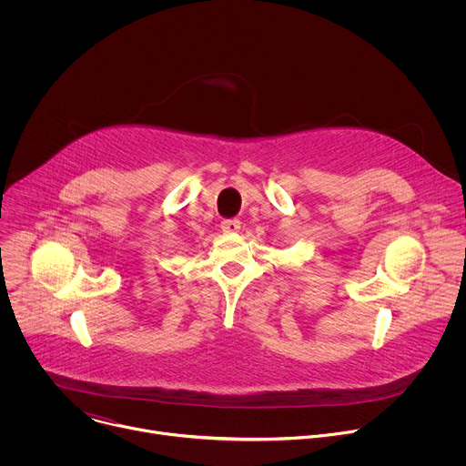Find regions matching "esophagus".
<instances>
[{
  "label": "esophagus",
  "instance_id": "34e87169",
  "mask_svg": "<svg viewBox=\"0 0 466 466\" xmlns=\"http://www.w3.org/2000/svg\"><path fill=\"white\" fill-rule=\"evenodd\" d=\"M221 228H223V232H227V234H236V232H239L241 223H239L238 219H225V221L221 223Z\"/></svg>",
  "mask_w": 466,
  "mask_h": 466
}]
</instances>
